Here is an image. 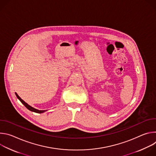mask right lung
Segmentation results:
<instances>
[{"label":"right lung","instance_id":"add662e5","mask_svg":"<svg viewBox=\"0 0 156 156\" xmlns=\"http://www.w3.org/2000/svg\"><path fill=\"white\" fill-rule=\"evenodd\" d=\"M15 94H16L17 98L20 101V102H21L22 104H23L28 110L32 111V112H36V113H39V114H41V113H43V112H46V110H37V109H36V108H33V107H31V106H30V105H28L27 102H25L23 99H21V98H20L16 93H15Z\"/></svg>","mask_w":156,"mask_h":156}]
</instances>
